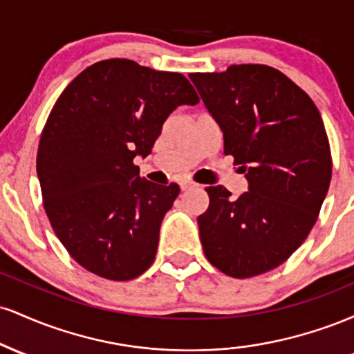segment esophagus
<instances>
[{
  "instance_id": "1",
  "label": "esophagus",
  "mask_w": 354,
  "mask_h": 354,
  "mask_svg": "<svg viewBox=\"0 0 354 354\" xmlns=\"http://www.w3.org/2000/svg\"><path fill=\"white\" fill-rule=\"evenodd\" d=\"M180 188H181V191H188L191 188H196V185H194V183H191V181H183L180 185Z\"/></svg>"
}]
</instances>
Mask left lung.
Here are the masks:
<instances>
[{
	"instance_id": "left-lung-1",
	"label": "left lung",
	"mask_w": 354,
	"mask_h": 354,
	"mask_svg": "<svg viewBox=\"0 0 354 354\" xmlns=\"http://www.w3.org/2000/svg\"><path fill=\"white\" fill-rule=\"evenodd\" d=\"M223 131L225 154L245 173L236 200L208 186L198 216L208 261L231 278L274 270L306 239L331 181V149L313 100L266 64L189 75Z\"/></svg>"
}]
</instances>
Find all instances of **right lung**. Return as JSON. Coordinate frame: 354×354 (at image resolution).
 Here are the masks:
<instances>
[{
  "label": "right lung",
  "mask_w": 354,
  "mask_h": 354,
  "mask_svg": "<svg viewBox=\"0 0 354 354\" xmlns=\"http://www.w3.org/2000/svg\"><path fill=\"white\" fill-rule=\"evenodd\" d=\"M196 103L180 73L121 58L88 66L56 100L36 171L53 231L89 273L128 281L153 265L180 186L140 178L135 158L151 153L174 108Z\"/></svg>",
  "instance_id": "right-lung-1"
}]
</instances>
